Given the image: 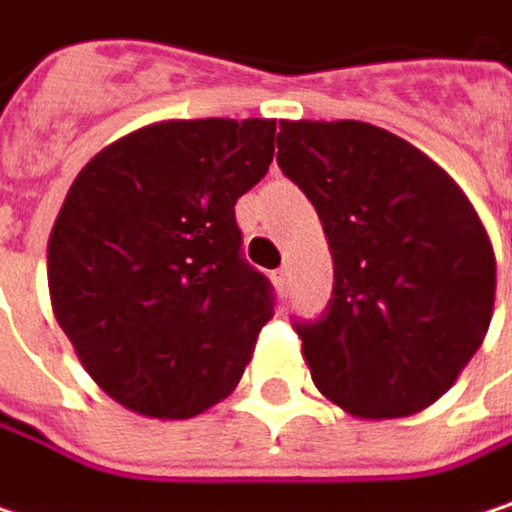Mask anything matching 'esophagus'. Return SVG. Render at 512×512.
<instances>
[{
  "label": "esophagus",
  "instance_id": "esophagus-1",
  "mask_svg": "<svg viewBox=\"0 0 512 512\" xmlns=\"http://www.w3.org/2000/svg\"><path fill=\"white\" fill-rule=\"evenodd\" d=\"M274 286L280 295H289V268H277L274 271Z\"/></svg>",
  "mask_w": 512,
  "mask_h": 512
}]
</instances>
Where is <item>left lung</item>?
Listing matches in <instances>:
<instances>
[{"label": "left lung", "instance_id": "1", "mask_svg": "<svg viewBox=\"0 0 512 512\" xmlns=\"http://www.w3.org/2000/svg\"><path fill=\"white\" fill-rule=\"evenodd\" d=\"M277 163L313 202L334 292L295 322L316 387L367 420L435 402L480 349L495 253L459 184L367 122H280Z\"/></svg>", "mask_w": 512, "mask_h": 512}]
</instances>
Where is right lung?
<instances>
[{"label":"right lung","mask_w":512,"mask_h":512,"mask_svg":"<svg viewBox=\"0 0 512 512\" xmlns=\"http://www.w3.org/2000/svg\"><path fill=\"white\" fill-rule=\"evenodd\" d=\"M271 119L160 122L71 184L47 247L56 319L125 408L181 420L223 399L274 313L235 202L274 160Z\"/></svg>","instance_id":"1"}]
</instances>
